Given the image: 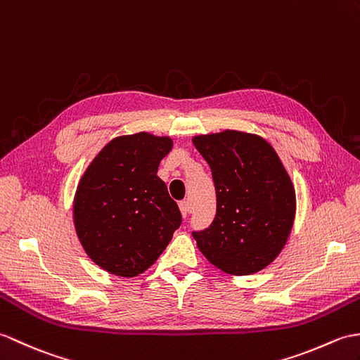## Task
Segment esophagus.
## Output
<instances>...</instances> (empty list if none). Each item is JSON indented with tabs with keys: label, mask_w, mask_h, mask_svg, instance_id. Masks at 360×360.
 <instances>
[{
	"label": "esophagus",
	"mask_w": 360,
	"mask_h": 360,
	"mask_svg": "<svg viewBox=\"0 0 360 360\" xmlns=\"http://www.w3.org/2000/svg\"><path fill=\"white\" fill-rule=\"evenodd\" d=\"M180 211H181V215L183 217H188L189 215V212H191V210H189V203L188 202H180Z\"/></svg>",
	"instance_id": "1"
}]
</instances>
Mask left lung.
Listing matches in <instances>:
<instances>
[{
	"label": "left lung",
	"instance_id": "left-lung-1",
	"mask_svg": "<svg viewBox=\"0 0 360 360\" xmlns=\"http://www.w3.org/2000/svg\"><path fill=\"white\" fill-rule=\"evenodd\" d=\"M211 167L217 212L211 226L193 233L214 266L233 276L259 273L288 242L295 191L274 148L257 134L225 129L193 137Z\"/></svg>",
	"mask_w": 360,
	"mask_h": 360
}]
</instances>
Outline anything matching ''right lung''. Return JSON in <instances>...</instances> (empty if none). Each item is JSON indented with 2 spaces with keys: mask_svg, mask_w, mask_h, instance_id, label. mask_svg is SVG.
Wrapping results in <instances>:
<instances>
[{
  "mask_svg": "<svg viewBox=\"0 0 360 360\" xmlns=\"http://www.w3.org/2000/svg\"><path fill=\"white\" fill-rule=\"evenodd\" d=\"M172 139L149 132L110 140L86 167L74 197V225L94 263L120 277L153 266L181 214L158 177Z\"/></svg>",
  "mask_w": 360,
  "mask_h": 360,
  "instance_id": "right-lung-1",
  "label": "right lung"
}]
</instances>
